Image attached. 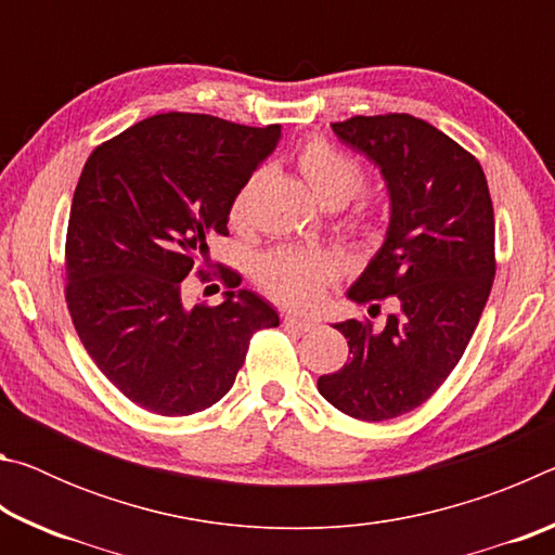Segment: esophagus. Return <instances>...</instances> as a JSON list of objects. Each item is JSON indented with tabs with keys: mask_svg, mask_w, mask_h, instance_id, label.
Masks as SVG:
<instances>
[{
	"mask_svg": "<svg viewBox=\"0 0 555 555\" xmlns=\"http://www.w3.org/2000/svg\"><path fill=\"white\" fill-rule=\"evenodd\" d=\"M284 323L288 325V327H296V331H300V333H311V331H315V321H311V318H304V315H296V313H288L286 318H284Z\"/></svg>",
	"mask_w": 555,
	"mask_h": 555,
	"instance_id": "34e87169",
	"label": "esophagus"
}]
</instances>
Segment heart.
Masks as SVG:
<instances>
[{"label":"heart","mask_w":555,"mask_h":555,"mask_svg":"<svg viewBox=\"0 0 555 555\" xmlns=\"http://www.w3.org/2000/svg\"><path fill=\"white\" fill-rule=\"evenodd\" d=\"M298 173L313 193V198L327 210H340L350 203L364 183L357 162L327 142H308L296 158ZM257 178L244 183L230 205V220L242 222ZM337 261L327 251L311 249H274L261 257L257 267L259 284L271 296L288 306H311L323 294L327 281L335 276Z\"/></svg>","instance_id":"1"}]
</instances>
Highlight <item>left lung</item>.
I'll list each match as a JSON object with an SVG mask.
<instances>
[{
    "label": "left lung",
    "instance_id": "1",
    "mask_svg": "<svg viewBox=\"0 0 555 555\" xmlns=\"http://www.w3.org/2000/svg\"><path fill=\"white\" fill-rule=\"evenodd\" d=\"M343 144L379 168L389 195L382 247L347 288L354 304L397 296L399 313L335 323L350 362L318 379L335 409L360 421L421 406L463 357L494 281V210L482 166L428 121L411 115L331 125Z\"/></svg>",
    "mask_w": 555,
    "mask_h": 555
}]
</instances>
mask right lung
Returning <instances> with one entry per match:
<instances>
[{"label": "right lung", "mask_w": 555, "mask_h": 555, "mask_svg": "<svg viewBox=\"0 0 555 555\" xmlns=\"http://www.w3.org/2000/svg\"><path fill=\"white\" fill-rule=\"evenodd\" d=\"M281 127H244L168 112L90 154L65 240L70 318L100 372L158 416H191L232 389L251 335L276 327L274 306L230 291L185 306L183 279L228 234L230 205L274 152Z\"/></svg>", "instance_id": "add662e5"}]
</instances>
